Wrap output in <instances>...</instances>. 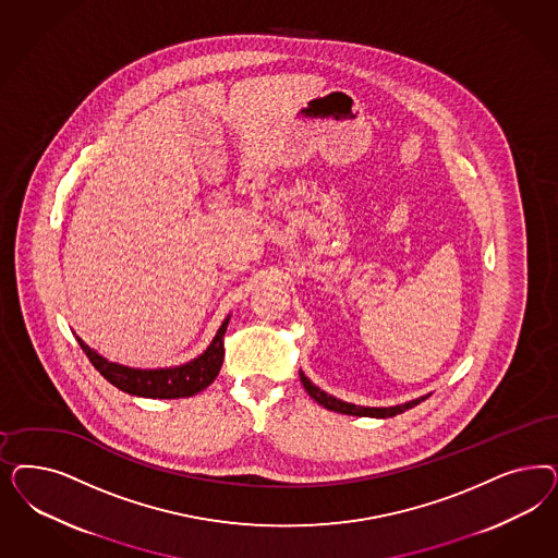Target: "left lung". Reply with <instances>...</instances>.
<instances>
[{
	"label": "left lung",
	"instance_id": "obj_1",
	"mask_svg": "<svg viewBox=\"0 0 558 558\" xmlns=\"http://www.w3.org/2000/svg\"><path fill=\"white\" fill-rule=\"evenodd\" d=\"M300 379H302V384H304L307 395L312 396L318 404H323L324 409L335 411V413L353 414V416L388 418V416L404 413V411H409V409L416 407L418 402H423L425 398H429V395L418 396V398H414V400L402 402V404H395V407H361V404H353V402H344L341 398H335L332 395H326V392L320 390L316 384H312V379L307 378L304 372H300Z\"/></svg>",
	"mask_w": 558,
	"mask_h": 558
}]
</instances>
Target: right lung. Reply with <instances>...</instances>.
<instances>
[{"instance_id": "obj_1", "label": "right lung", "mask_w": 558, "mask_h": 558, "mask_svg": "<svg viewBox=\"0 0 558 558\" xmlns=\"http://www.w3.org/2000/svg\"><path fill=\"white\" fill-rule=\"evenodd\" d=\"M230 316L221 323L219 330L209 342V347L195 357L174 367H158V369H142L129 367L114 361H108L100 353H96L90 344L75 337L84 353L88 355L92 365L105 376L114 388L123 390L126 395L142 396V398H189L205 390L217 378L221 363H223V332L228 328Z\"/></svg>"}]
</instances>
